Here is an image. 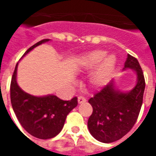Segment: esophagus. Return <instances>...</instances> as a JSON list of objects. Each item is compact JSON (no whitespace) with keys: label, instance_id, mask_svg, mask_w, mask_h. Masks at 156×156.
<instances>
[{"label":"esophagus","instance_id":"1","mask_svg":"<svg viewBox=\"0 0 156 156\" xmlns=\"http://www.w3.org/2000/svg\"><path fill=\"white\" fill-rule=\"evenodd\" d=\"M87 101V99L85 97H83V96H79L78 98V104H83V103H85Z\"/></svg>","mask_w":156,"mask_h":156}]
</instances>
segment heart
Instances as JSON below:
<instances>
[{
    "label": "heart",
    "mask_w": 156,
    "mask_h": 156,
    "mask_svg": "<svg viewBox=\"0 0 156 156\" xmlns=\"http://www.w3.org/2000/svg\"><path fill=\"white\" fill-rule=\"evenodd\" d=\"M106 53L104 50H95L83 55L78 61L81 70H89L98 66L90 77V83L96 87H104L108 83L117 64L114 54Z\"/></svg>",
    "instance_id": "b5f03b06"
}]
</instances>
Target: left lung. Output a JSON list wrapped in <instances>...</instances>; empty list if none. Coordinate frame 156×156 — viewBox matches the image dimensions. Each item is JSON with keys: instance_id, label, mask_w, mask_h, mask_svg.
Here are the masks:
<instances>
[{"instance_id": "left-lung-1", "label": "left lung", "mask_w": 156, "mask_h": 156, "mask_svg": "<svg viewBox=\"0 0 156 156\" xmlns=\"http://www.w3.org/2000/svg\"><path fill=\"white\" fill-rule=\"evenodd\" d=\"M135 71L137 82L129 91L116 89L111 81L88 102L92 114L88 119L90 134L101 143H110L121 139L134 126L143 104L145 79L138 60L128 54L123 70Z\"/></svg>"}]
</instances>
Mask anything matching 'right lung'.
<instances>
[{
    "label": "right lung",
    "instance_id": "obj_1",
    "mask_svg": "<svg viewBox=\"0 0 156 156\" xmlns=\"http://www.w3.org/2000/svg\"><path fill=\"white\" fill-rule=\"evenodd\" d=\"M45 39L27 50L22 56L44 43ZM17 63L10 84V100L13 112L24 129L32 136L40 139L54 138L61 131L66 116L78 105V98L65 101L54 95L35 96L25 92L17 83Z\"/></svg>",
    "mask_w": 156,
    "mask_h": 156
}]
</instances>
